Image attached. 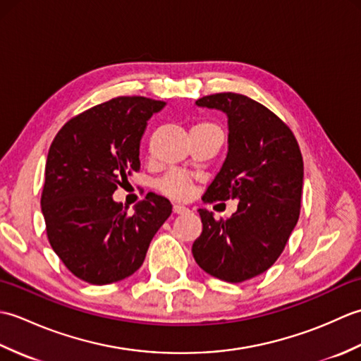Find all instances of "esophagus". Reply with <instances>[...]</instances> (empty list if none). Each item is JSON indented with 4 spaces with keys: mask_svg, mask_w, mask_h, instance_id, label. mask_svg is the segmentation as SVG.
I'll list each match as a JSON object with an SVG mask.
<instances>
[{
    "mask_svg": "<svg viewBox=\"0 0 361 361\" xmlns=\"http://www.w3.org/2000/svg\"><path fill=\"white\" fill-rule=\"evenodd\" d=\"M189 212V209L186 206H181V204H173V214H186Z\"/></svg>",
    "mask_w": 361,
    "mask_h": 361,
    "instance_id": "1",
    "label": "esophagus"
}]
</instances>
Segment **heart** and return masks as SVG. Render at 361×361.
I'll return each instance as SVG.
<instances>
[{
	"label": "heart",
	"mask_w": 361,
	"mask_h": 361,
	"mask_svg": "<svg viewBox=\"0 0 361 361\" xmlns=\"http://www.w3.org/2000/svg\"><path fill=\"white\" fill-rule=\"evenodd\" d=\"M158 190L173 200H186L192 192V178L186 172L172 171L158 181Z\"/></svg>",
	"instance_id": "obj_1"
}]
</instances>
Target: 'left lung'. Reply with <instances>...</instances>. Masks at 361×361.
Returning a JSON list of instances; mask_svg holds the SVG:
<instances>
[{"instance_id": "left-lung-1", "label": "left lung", "mask_w": 361, "mask_h": 361, "mask_svg": "<svg viewBox=\"0 0 361 361\" xmlns=\"http://www.w3.org/2000/svg\"><path fill=\"white\" fill-rule=\"evenodd\" d=\"M198 106L228 118V153L203 202L239 200L231 217L198 209L203 231L192 245L202 270L226 282L262 274L286 248L301 209L304 163L291 130L248 96L219 93Z\"/></svg>"}]
</instances>
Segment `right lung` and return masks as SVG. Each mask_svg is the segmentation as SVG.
Listing matches in <instances>:
<instances>
[{
    "label": "right lung",
    "mask_w": 361,
    "mask_h": 361,
    "mask_svg": "<svg viewBox=\"0 0 361 361\" xmlns=\"http://www.w3.org/2000/svg\"><path fill=\"white\" fill-rule=\"evenodd\" d=\"M166 102L121 96L68 121L49 147L42 212L52 250L79 279L94 286L132 276L172 212L149 192L133 214L113 200L127 175L140 171V144Z\"/></svg>",
    "instance_id": "1"
}]
</instances>
